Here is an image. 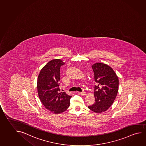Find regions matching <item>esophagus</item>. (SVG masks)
Here are the masks:
<instances>
[{
	"mask_svg": "<svg viewBox=\"0 0 146 146\" xmlns=\"http://www.w3.org/2000/svg\"><path fill=\"white\" fill-rule=\"evenodd\" d=\"M79 94H80V95H81V96H86V92H78Z\"/></svg>",
	"mask_w": 146,
	"mask_h": 146,
	"instance_id": "34e87169",
	"label": "esophagus"
}]
</instances>
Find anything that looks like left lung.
Masks as SVG:
<instances>
[{"label":"left lung","mask_w":146,"mask_h":146,"mask_svg":"<svg viewBox=\"0 0 146 146\" xmlns=\"http://www.w3.org/2000/svg\"><path fill=\"white\" fill-rule=\"evenodd\" d=\"M94 81L95 103L88 107L96 113H101L109 108L113 103L119 90V79L113 70L105 64L96 63L92 65Z\"/></svg>","instance_id":"obj_1"}]
</instances>
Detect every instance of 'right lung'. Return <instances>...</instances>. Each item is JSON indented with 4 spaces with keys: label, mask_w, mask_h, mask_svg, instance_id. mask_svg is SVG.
<instances>
[{
    "label": "right lung",
    "mask_w": 146,
    "mask_h": 146,
    "mask_svg": "<svg viewBox=\"0 0 146 146\" xmlns=\"http://www.w3.org/2000/svg\"><path fill=\"white\" fill-rule=\"evenodd\" d=\"M64 63L60 59L52 60L42 68L37 80L40 100L46 109L54 113H61L70 105L72 96L65 92L60 93V67Z\"/></svg>",
    "instance_id": "1"
}]
</instances>
